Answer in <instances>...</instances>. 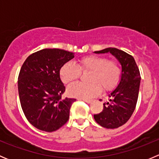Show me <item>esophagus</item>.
<instances>
[{"label":"esophagus","mask_w":159,"mask_h":159,"mask_svg":"<svg viewBox=\"0 0 159 159\" xmlns=\"http://www.w3.org/2000/svg\"><path fill=\"white\" fill-rule=\"evenodd\" d=\"M82 100L84 101V102H86V103H88V104L91 103V102H92V100H91V99H82Z\"/></svg>","instance_id":"1"}]
</instances>
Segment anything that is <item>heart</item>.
I'll return each mask as SVG.
<instances>
[{
	"mask_svg": "<svg viewBox=\"0 0 159 159\" xmlns=\"http://www.w3.org/2000/svg\"><path fill=\"white\" fill-rule=\"evenodd\" d=\"M81 71L91 72L90 84L76 83L70 85L67 92L71 97L84 99L95 97L102 89L108 92L116 87L121 77V68L116 61L91 55L80 59L78 67L70 62L65 63L60 69V78L63 83L70 84L80 78Z\"/></svg>",
	"mask_w": 159,
	"mask_h": 159,
	"instance_id": "1",
	"label": "heart"
}]
</instances>
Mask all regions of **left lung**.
Returning <instances> with one entry per match:
<instances>
[{
	"label": "left lung",
	"instance_id": "1",
	"mask_svg": "<svg viewBox=\"0 0 159 159\" xmlns=\"http://www.w3.org/2000/svg\"><path fill=\"white\" fill-rule=\"evenodd\" d=\"M94 53H111L121 65L119 84L108 94L109 101L103 104L102 111L94 115V120L101 126L117 129L129 121L135 109L140 87V72L134 57L121 50L108 48Z\"/></svg>",
	"mask_w": 159,
	"mask_h": 159
}]
</instances>
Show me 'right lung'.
I'll use <instances>...</instances> for the list:
<instances>
[{"instance_id":"obj_1","label":"right lung","mask_w":159,"mask_h":159,"mask_svg":"<svg viewBox=\"0 0 159 159\" xmlns=\"http://www.w3.org/2000/svg\"><path fill=\"white\" fill-rule=\"evenodd\" d=\"M74 57V53L65 50L46 48L24 62L17 81L19 98L25 117L36 129L51 132L68 121L76 99L61 98L65 87L60 69Z\"/></svg>"}]
</instances>
